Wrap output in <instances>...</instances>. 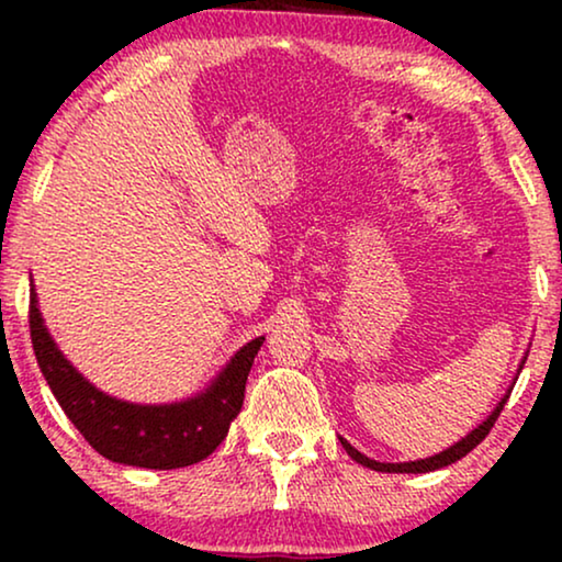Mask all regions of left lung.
Wrapping results in <instances>:
<instances>
[{
  "instance_id": "left-lung-1",
  "label": "left lung",
  "mask_w": 562,
  "mask_h": 562,
  "mask_svg": "<svg viewBox=\"0 0 562 562\" xmlns=\"http://www.w3.org/2000/svg\"><path fill=\"white\" fill-rule=\"evenodd\" d=\"M506 398H509V394H506V396L502 398V402H498L496 409L491 412V417H488L486 422H483V425L475 427L471 435H465L463 440L452 445V448L437 452V456L425 458V460H412V463H375V460L360 456V452H358L356 448H352V445H348L345 440H340V442H342V448L348 450V456H350L352 460H356V463L371 468V471H381V473H427V471H437V468H445V465L456 463V460L468 456V452H471V450L475 448V445H481L483 440H486V435L491 432V427L496 425L498 414H502V409H504Z\"/></svg>"
}]
</instances>
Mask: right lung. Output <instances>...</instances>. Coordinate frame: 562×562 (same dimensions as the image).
<instances>
[{
	"instance_id": "add662e5",
	"label": "right lung",
	"mask_w": 562,
	"mask_h": 562,
	"mask_svg": "<svg viewBox=\"0 0 562 562\" xmlns=\"http://www.w3.org/2000/svg\"><path fill=\"white\" fill-rule=\"evenodd\" d=\"M27 319L37 366L83 440L114 463L156 471L194 465L217 450L229 422L240 414L245 381L263 345V337H256L237 350L206 394L181 404L140 406L102 394L60 356L37 312L35 289H30Z\"/></svg>"
}]
</instances>
